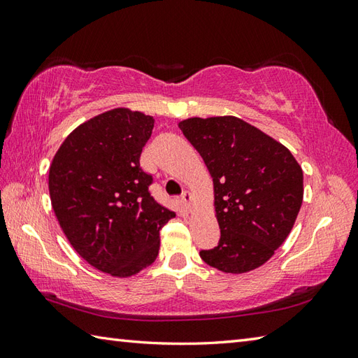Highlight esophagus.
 Masks as SVG:
<instances>
[{"mask_svg": "<svg viewBox=\"0 0 358 358\" xmlns=\"http://www.w3.org/2000/svg\"><path fill=\"white\" fill-rule=\"evenodd\" d=\"M192 200H194V196H192V194L191 192H183L181 194V201H183V204L187 208V209H191V204H192Z\"/></svg>", "mask_w": 358, "mask_h": 358, "instance_id": "obj_1", "label": "esophagus"}]
</instances>
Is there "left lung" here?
Masks as SVG:
<instances>
[{
  "label": "left lung",
  "instance_id": "left-lung-1",
  "mask_svg": "<svg viewBox=\"0 0 358 358\" xmlns=\"http://www.w3.org/2000/svg\"><path fill=\"white\" fill-rule=\"evenodd\" d=\"M180 129L214 181L218 246L200 250L226 273L260 268L287 238L303 201V171L283 144L237 117L187 118Z\"/></svg>",
  "mask_w": 358,
  "mask_h": 358
}]
</instances>
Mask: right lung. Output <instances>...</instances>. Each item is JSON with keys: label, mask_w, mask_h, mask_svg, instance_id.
Listing matches in <instances>:
<instances>
[{"label": "right lung", "mask_w": 358, "mask_h": 358, "mask_svg": "<svg viewBox=\"0 0 358 358\" xmlns=\"http://www.w3.org/2000/svg\"><path fill=\"white\" fill-rule=\"evenodd\" d=\"M155 120L126 108L80 124L52 159V208L72 248L98 271L132 277L155 262L175 212L149 192L140 155Z\"/></svg>", "instance_id": "add662e5"}]
</instances>
